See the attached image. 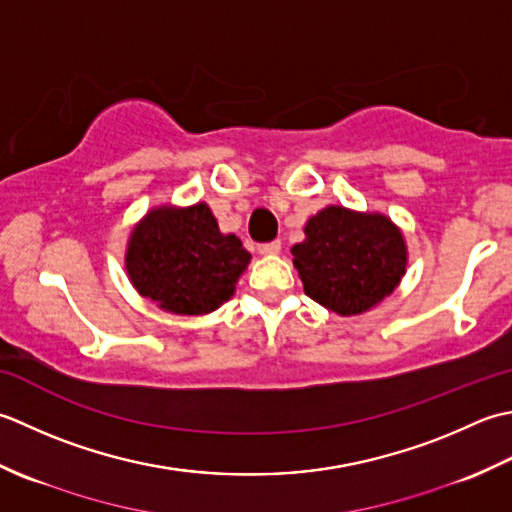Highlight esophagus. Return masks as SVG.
Segmentation results:
<instances>
[{
    "label": "esophagus",
    "mask_w": 512,
    "mask_h": 512,
    "mask_svg": "<svg viewBox=\"0 0 512 512\" xmlns=\"http://www.w3.org/2000/svg\"><path fill=\"white\" fill-rule=\"evenodd\" d=\"M258 252H260V254H265V256L278 254V252H280V241H269V243L258 245Z\"/></svg>",
    "instance_id": "34e87169"
}]
</instances>
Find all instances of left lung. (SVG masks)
<instances>
[{"label":"left lung","mask_w":512,"mask_h":512,"mask_svg":"<svg viewBox=\"0 0 512 512\" xmlns=\"http://www.w3.org/2000/svg\"><path fill=\"white\" fill-rule=\"evenodd\" d=\"M305 294L340 316H356L389 296L406 269L404 238L387 216L327 207L291 247Z\"/></svg>","instance_id":"8db88e82"}]
</instances>
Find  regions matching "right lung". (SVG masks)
<instances>
[{"mask_svg": "<svg viewBox=\"0 0 512 512\" xmlns=\"http://www.w3.org/2000/svg\"><path fill=\"white\" fill-rule=\"evenodd\" d=\"M252 254L223 236L210 207H161L143 218L128 247V274L139 294L172 314H210L234 294Z\"/></svg>", "mask_w": 512, "mask_h": 512, "instance_id": "obj_1", "label": "right lung"}]
</instances>
